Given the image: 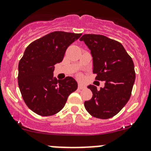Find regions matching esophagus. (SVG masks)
<instances>
[{"instance_id": "34e87169", "label": "esophagus", "mask_w": 151, "mask_h": 151, "mask_svg": "<svg viewBox=\"0 0 151 151\" xmlns=\"http://www.w3.org/2000/svg\"><path fill=\"white\" fill-rule=\"evenodd\" d=\"M86 86L84 85H83V84H81V83H78V88L79 89H84V88H85Z\"/></svg>"}]
</instances>
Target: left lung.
Wrapping results in <instances>:
<instances>
[{
    "label": "left lung",
    "mask_w": 151,
    "mask_h": 151,
    "mask_svg": "<svg viewBox=\"0 0 151 151\" xmlns=\"http://www.w3.org/2000/svg\"><path fill=\"white\" fill-rule=\"evenodd\" d=\"M80 40L90 50L96 79L105 82L99 90L96 86H88L93 95L84 102L86 110L99 119L112 117L131 96L135 80L132 59L121 43L104 35H84Z\"/></svg>",
    "instance_id": "1"
}]
</instances>
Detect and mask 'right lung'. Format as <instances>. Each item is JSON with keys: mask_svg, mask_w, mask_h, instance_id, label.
Here are the masks:
<instances>
[{"mask_svg": "<svg viewBox=\"0 0 151 151\" xmlns=\"http://www.w3.org/2000/svg\"><path fill=\"white\" fill-rule=\"evenodd\" d=\"M82 34L54 32L32 42L19 63L18 83L28 108L40 116H51L64 108L77 89L73 77H53L55 64L63 60L68 47Z\"/></svg>", "mask_w": 151, "mask_h": 151, "instance_id": "add662e5", "label": "right lung"}]
</instances>
